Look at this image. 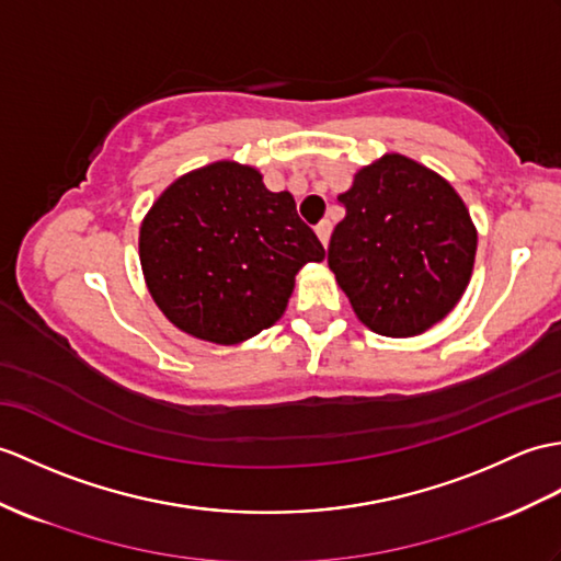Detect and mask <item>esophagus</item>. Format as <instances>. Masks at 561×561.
<instances>
[{
	"label": "esophagus",
	"instance_id": "esophagus-1",
	"mask_svg": "<svg viewBox=\"0 0 561 561\" xmlns=\"http://www.w3.org/2000/svg\"><path fill=\"white\" fill-rule=\"evenodd\" d=\"M316 233H318L320 243H322V245H328V241H330V233H332L330 219H322V221H318V225H316Z\"/></svg>",
	"mask_w": 561,
	"mask_h": 561
}]
</instances>
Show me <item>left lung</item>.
<instances>
[{"mask_svg":"<svg viewBox=\"0 0 561 561\" xmlns=\"http://www.w3.org/2000/svg\"><path fill=\"white\" fill-rule=\"evenodd\" d=\"M328 265L356 318L382 336H415L445 320L473 275L478 231L445 176L385 152L340 193Z\"/></svg>","mask_w":561,"mask_h":561,"instance_id":"left-lung-1","label":"left lung"}]
</instances>
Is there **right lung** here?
Returning a JSON list of instances; mask_svg holds the SVG:
<instances>
[{"label": "right lung", "mask_w": 561, "mask_h": 561, "mask_svg": "<svg viewBox=\"0 0 561 561\" xmlns=\"http://www.w3.org/2000/svg\"><path fill=\"white\" fill-rule=\"evenodd\" d=\"M138 255L152 301L195 340L241 344L272 328L296 275L324 260L289 191L219 160L179 176L142 217Z\"/></svg>", "instance_id": "add662e5"}]
</instances>
